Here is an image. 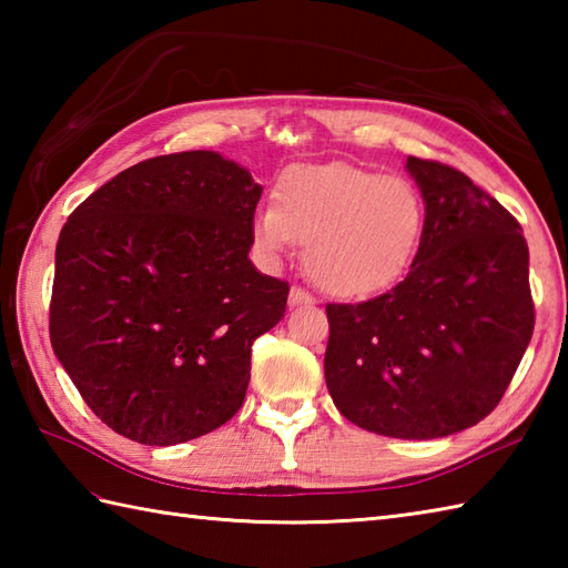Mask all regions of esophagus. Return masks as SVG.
Wrapping results in <instances>:
<instances>
[{
    "mask_svg": "<svg viewBox=\"0 0 568 568\" xmlns=\"http://www.w3.org/2000/svg\"><path fill=\"white\" fill-rule=\"evenodd\" d=\"M287 305H291V307L315 305V297H312L310 293H305L303 287H293V291H291V297H287Z\"/></svg>",
    "mask_w": 568,
    "mask_h": 568,
    "instance_id": "34e87169",
    "label": "esophagus"
}]
</instances>
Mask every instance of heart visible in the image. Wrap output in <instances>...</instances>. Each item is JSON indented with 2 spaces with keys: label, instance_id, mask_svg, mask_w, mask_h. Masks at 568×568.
Masks as SVG:
<instances>
[{
  "label": "heart",
  "instance_id": "1",
  "mask_svg": "<svg viewBox=\"0 0 568 568\" xmlns=\"http://www.w3.org/2000/svg\"><path fill=\"white\" fill-rule=\"evenodd\" d=\"M273 197L275 207L253 214V244L277 261L295 239L305 241L310 277L344 300L378 295L400 281L427 224L409 180L346 163L287 168Z\"/></svg>",
  "mask_w": 568,
  "mask_h": 568
}]
</instances>
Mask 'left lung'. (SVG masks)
I'll list each match as a JSON object with an SVG mask.
<instances>
[{
    "label": "left lung",
    "instance_id": "obj_1",
    "mask_svg": "<svg viewBox=\"0 0 568 568\" xmlns=\"http://www.w3.org/2000/svg\"><path fill=\"white\" fill-rule=\"evenodd\" d=\"M425 200L417 256L393 291L327 305L324 381L361 429L437 439L478 425L535 329L529 251L515 216L462 171L409 155Z\"/></svg>",
    "mask_w": 568,
    "mask_h": 568
}]
</instances>
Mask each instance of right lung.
<instances>
[{"label":"right lung","instance_id":"1","mask_svg":"<svg viewBox=\"0 0 568 568\" xmlns=\"http://www.w3.org/2000/svg\"><path fill=\"white\" fill-rule=\"evenodd\" d=\"M261 185L214 151L159 155L68 216L55 246L51 344L106 427L149 446L236 415L251 344L291 285L251 263Z\"/></svg>","mask_w":568,"mask_h":568}]
</instances>
